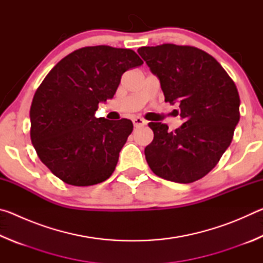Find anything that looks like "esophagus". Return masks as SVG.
<instances>
[{
  "mask_svg": "<svg viewBox=\"0 0 263 263\" xmlns=\"http://www.w3.org/2000/svg\"><path fill=\"white\" fill-rule=\"evenodd\" d=\"M133 125H135L136 127L144 126V125H146V121L141 117H135L133 118Z\"/></svg>",
  "mask_w": 263,
  "mask_h": 263,
  "instance_id": "1",
  "label": "esophagus"
}]
</instances>
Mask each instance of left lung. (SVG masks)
Listing matches in <instances>:
<instances>
[{
    "label": "left lung",
    "instance_id": "left-lung-1",
    "mask_svg": "<svg viewBox=\"0 0 263 263\" xmlns=\"http://www.w3.org/2000/svg\"><path fill=\"white\" fill-rule=\"evenodd\" d=\"M161 83L164 102L179 103L184 123L168 132L151 122L153 141L145 157L155 175L176 183L205 176L233 139L240 99L233 80L215 58L189 45L162 44L138 48Z\"/></svg>",
    "mask_w": 263,
    "mask_h": 263
}]
</instances>
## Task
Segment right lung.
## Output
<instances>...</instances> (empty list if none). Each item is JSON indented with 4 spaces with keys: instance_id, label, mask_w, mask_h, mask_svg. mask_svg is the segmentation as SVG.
<instances>
[{
    "instance_id": "1",
    "label": "right lung",
    "mask_w": 263,
    "mask_h": 263,
    "mask_svg": "<svg viewBox=\"0 0 263 263\" xmlns=\"http://www.w3.org/2000/svg\"><path fill=\"white\" fill-rule=\"evenodd\" d=\"M144 64L135 51L106 45L69 53L34 92L30 137L42 162L65 183L94 185L109 179L133 130L130 119L96 118L127 69Z\"/></svg>"
}]
</instances>
